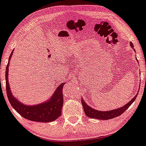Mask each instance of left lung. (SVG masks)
I'll list each match as a JSON object with an SVG mask.
<instances>
[{
  "label": "left lung",
  "instance_id": "8db88e82",
  "mask_svg": "<svg viewBox=\"0 0 146 146\" xmlns=\"http://www.w3.org/2000/svg\"><path fill=\"white\" fill-rule=\"evenodd\" d=\"M130 46L131 48L133 49V50L135 51L133 47V44L132 42L130 43ZM137 94L135 97L131 99V100L129 102L128 104H126V105L123 106L121 107H119L118 109H116L114 110H112V111H97V110L94 109L92 107L89 106L85 102L83 99H81V102L82 107H83L84 109V112L85 114L88 117L90 118H95V119H102V120H106V119H112V118H114L116 117H117L121 115L123 112H124L126 109H127L129 107H130L133 102L135 100L137 97Z\"/></svg>",
  "mask_w": 146,
  "mask_h": 146
}]
</instances>
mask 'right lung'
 Here are the masks:
<instances>
[{
    "mask_svg": "<svg viewBox=\"0 0 146 146\" xmlns=\"http://www.w3.org/2000/svg\"><path fill=\"white\" fill-rule=\"evenodd\" d=\"M13 51L9 58V62L5 70V84L8 100L11 105L22 117L33 121L48 123L56 119L62 114V109L64 104L62 89L66 83H62L57 88L53 95L48 101L37 105L27 106L19 102L13 96L10 88L8 80V71H9V61L11 58Z\"/></svg>",
    "mask_w": 146,
    "mask_h": 146,
    "instance_id": "add662e5",
    "label": "right lung"
}]
</instances>
